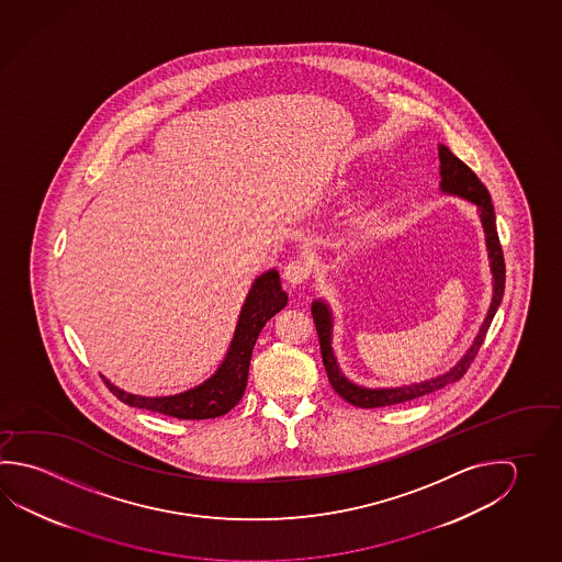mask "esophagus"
<instances>
[{
	"label": "esophagus",
	"instance_id": "obj_1",
	"mask_svg": "<svg viewBox=\"0 0 562 562\" xmlns=\"http://www.w3.org/2000/svg\"><path fill=\"white\" fill-rule=\"evenodd\" d=\"M311 276V261L305 257H295L283 267V277L291 285H303Z\"/></svg>",
	"mask_w": 562,
	"mask_h": 562
}]
</instances>
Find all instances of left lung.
<instances>
[{
    "mask_svg": "<svg viewBox=\"0 0 562 562\" xmlns=\"http://www.w3.org/2000/svg\"><path fill=\"white\" fill-rule=\"evenodd\" d=\"M439 176H441V192L443 194L460 195L470 200L480 207L481 224L485 229V241H487V251H490L491 273H493V299H491L487 317L481 325L477 337L473 340L470 350L465 357L461 358L456 367L451 368L441 376L431 378L419 384H409V386H400V389H362L355 382H350L338 368L337 358L330 347V337H333V315L325 301H315L311 311H313V321L317 327L318 342H321V355H323V364L327 370L328 382L335 389L338 396L347 400L348 404L358 406V408H382V406H394L409 400L422 398L431 392L446 389L448 384L458 382L471 362L477 357L481 345L485 340V335L491 327V321L495 317L497 308L505 291V259H503V249H501L499 235H497V225H495V212L491 204V195L487 188L483 186L480 178L471 170L468 164L461 162L456 154L449 150L448 146L439 144Z\"/></svg>",
    "mask_w": 562,
    "mask_h": 562,
    "instance_id": "obj_1",
    "label": "left lung"
}]
</instances>
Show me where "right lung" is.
Listing matches in <instances>:
<instances>
[{"instance_id": "right-lung-1", "label": "right lung", "mask_w": 562, "mask_h": 562, "mask_svg": "<svg viewBox=\"0 0 562 562\" xmlns=\"http://www.w3.org/2000/svg\"><path fill=\"white\" fill-rule=\"evenodd\" d=\"M285 305L286 293L281 289V279L276 269L257 277L241 306L234 340L229 345L222 367L217 368L214 376L207 378L204 384L186 390L182 394L164 396V398H146V396H134L124 390L116 389L104 376L102 380L116 398L133 408L148 409V412L178 419L220 418L235 408L237 402L244 396L257 337L261 328L266 327L267 321L276 317Z\"/></svg>"}]
</instances>
